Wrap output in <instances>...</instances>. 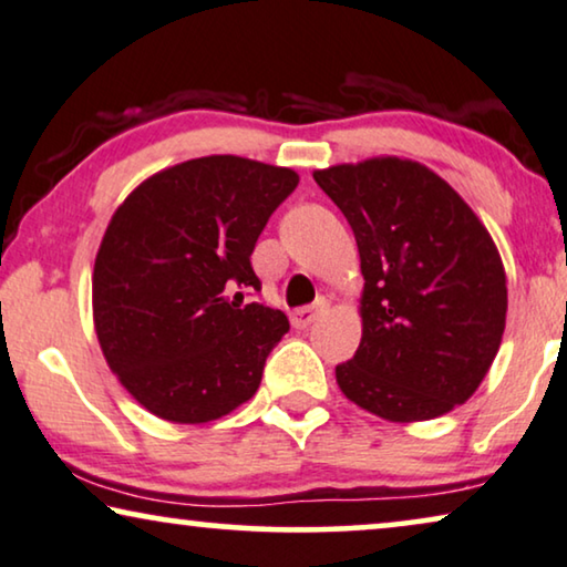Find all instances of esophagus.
I'll use <instances>...</instances> for the list:
<instances>
[{
    "label": "esophagus",
    "mask_w": 567,
    "mask_h": 567,
    "mask_svg": "<svg viewBox=\"0 0 567 567\" xmlns=\"http://www.w3.org/2000/svg\"><path fill=\"white\" fill-rule=\"evenodd\" d=\"M323 310H326V300L323 298L318 300V302H313V306L292 310V326H295V329H308V326L318 318V313H323Z\"/></svg>",
    "instance_id": "esophagus-1"
}]
</instances>
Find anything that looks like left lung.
I'll return each instance as SVG.
<instances>
[{"label": "left lung", "instance_id": "obj_1", "mask_svg": "<svg viewBox=\"0 0 567 567\" xmlns=\"http://www.w3.org/2000/svg\"><path fill=\"white\" fill-rule=\"evenodd\" d=\"M313 179L354 230L362 341L337 367L349 401L411 424L481 385L506 329V272L488 228L429 166L398 156L337 164Z\"/></svg>", "mask_w": 567, "mask_h": 567}]
</instances>
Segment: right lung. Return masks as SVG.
I'll list each match as a JSON object with an SVG mask.
<instances>
[{
  "instance_id": "add662e5",
  "label": "right lung",
  "mask_w": 567,
  "mask_h": 567,
  "mask_svg": "<svg viewBox=\"0 0 567 567\" xmlns=\"http://www.w3.org/2000/svg\"><path fill=\"white\" fill-rule=\"evenodd\" d=\"M300 177L241 156H203L141 182L102 236L92 310L102 354L154 416L207 424L257 393L282 310L229 292L261 282L251 251Z\"/></svg>"
}]
</instances>
